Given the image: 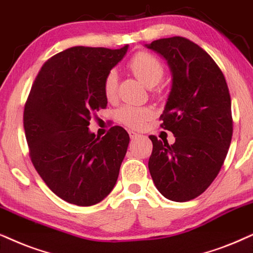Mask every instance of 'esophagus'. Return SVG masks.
Listing matches in <instances>:
<instances>
[{"label": "esophagus", "mask_w": 253, "mask_h": 253, "mask_svg": "<svg viewBox=\"0 0 253 253\" xmlns=\"http://www.w3.org/2000/svg\"><path fill=\"white\" fill-rule=\"evenodd\" d=\"M128 134H129L130 139H136V137H140V136H141V135H140L139 133H135V132H133V130H129Z\"/></svg>", "instance_id": "34e87169"}]
</instances>
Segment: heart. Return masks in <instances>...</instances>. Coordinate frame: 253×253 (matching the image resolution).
<instances>
[{"label":"heart","instance_id":"b5f03b06","mask_svg":"<svg viewBox=\"0 0 253 253\" xmlns=\"http://www.w3.org/2000/svg\"><path fill=\"white\" fill-rule=\"evenodd\" d=\"M128 69L134 76L142 82L147 87H154L162 81L165 69L161 62L148 52H139L129 60ZM118 75L116 71H110L104 81V93L108 101L117 98ZM153 116V111L147 106H133L124 105L117 111V120L129 128H141L143 124Z\"/></svg>","mask_w":253,"mask_h":253}]
</instances>
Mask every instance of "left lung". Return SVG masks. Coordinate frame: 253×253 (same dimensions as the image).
Wrapping results in <instances>:
<instances>
[{
  "label": "left lung",
  "mask_w": 253,
  "mask_h": 253,
  "mask_svg": "<svg viewBox=\"0 0 253 253\" xmlns=\"http://www.w3.org/2000/svg\"><path fill=\"white\" fill-rule=\"evenodd\" d=\"M167 60L171 88L161 127L170 130L169 145L150 135V176L166 198L194 200L212 183L231 143V98L224 75L194 42L175 36L146 44Z\"/></svg>",
  "instance_id": "1"
}]
</instances>
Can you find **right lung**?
<instances>
[{
  "mask_svg": "<svg viewBox=\"0 0 253 253\" xmlns=\"http://www.w3.org/2000/svg\"><path fill=\"white\" fill-rule=\"evenodd\" d=\"M127 50L73 46L57 53L42 66L25 103L31 162L57 196L76 206L103 201L119 176L128 133L114 126L99 137L88 125L106 108L104 81Z\"/></svg>",
  "mask_w": 253,
  "mask_h": 253,
  "instance_id": "obj_1",
  "label": "right lung"
}]
</instances>
